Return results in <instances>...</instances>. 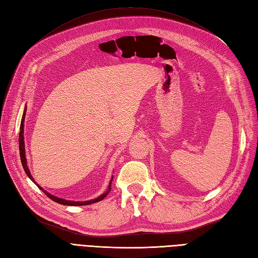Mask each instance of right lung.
I'll return each instance as SVG.
<instances>
[{"label":"right lung","instance_id":"add662e5","mask_svg":"<svg viewBox=\"0 0 258 258\" xmlns=\"http://www.w3.org/2000/svg\"><path fill=\"white\" fill-rule=\"evenodd\" d=\"M26 112H27V106L25 107V110H23V114H22V118H21V123H20V132H19V151H20V159H21V163H22V167H23V170H25V172L27 173L28 177L31 179V181L34 182L36 184V182L34 181L33 176L31 175V172L29 170V167L27 165V157H26V146H25V137H23V128H25V118H26ZM112 181H113V175H112V178L110 181V184H108V187L105 192H103L102 195H100L99 197L95 198V199H91V200H87V201H72V200H66V199H62V198H59V197H56L53 196V195L49 194L48 191H46L43 187H41L38 184H36V186L40 188L46 196H47L48 198H50L52 201L57 202V204H60V205H63V206H87V205H91V204H95V202H98V201H101L102 199H104L107 194L111 191V184H112Z\"/></svg>","mask_w":258,"mask_h":258}]
</instances>
